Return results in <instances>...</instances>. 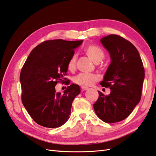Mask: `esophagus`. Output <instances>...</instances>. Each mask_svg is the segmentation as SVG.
Here are the masks:
<instances>
[{
    "label": "esophagus",
    "instance_id": "34e87169",
    "mask_svg": "<svg viewBox=\"0 0 156 156\" xmlns=\"http://www.w3.org/2000/svg\"><path fill=\"white\" fill-rule=\"evenodd\" d=\"M81 88H82V90H83V91L84 90H89V88L87 87H82Z\"/></svg>",
    "mask_w": 156,
    "mask_h": 156
}]
</instances>
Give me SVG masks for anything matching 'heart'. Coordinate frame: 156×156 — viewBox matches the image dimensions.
I'll list each match as a JSON object with an SVG mask.
<instances>
[{"instance_id":"heart-1","label":"heart","mask_w":156,"mask_h":156,"mask_svg":"<svg viewBox=\"0 0 156 156\" xmlns=\"http://www.w3.org/2000/svg\"><path fill=\"white\" fill-rule=\"evenodd\" d=\"M84 51L89 58H91L96 64L101 62L105 58V52L101 47L97 45H89L84 49ZM76 66V56L72 55L69 58L67 64V68L69 71L75 70ZM99 80L98 76L94 74L80 73L76 76L74 78V83L82 87H90L94 82Z\"/></svg>"}]
</instances>
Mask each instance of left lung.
Segmentation results:
<instances>
[{
    "label": "left lung",
    "instance_id": "obj_1",
    "mask_svg": "<svg viewBox=\"0 0 156 156\" xmlns=\"http://www.w3.org/2000/svg\"><path fill=\"white\" fill-rule=\"evenodd\" d=\"M111 59L102 87L110 88V94L98 91L99 97L93 105L95 113L107 123L124 120L141 100L145 70L136 48L127 39L109 35L101 39Z\"/></svg>",
    "mask_w": 156,
    "mask_h": 156
}]
</instances>
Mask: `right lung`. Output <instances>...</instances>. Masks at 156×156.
<instances>
[{"mask_svg": "<svg viewBox=\"0 0 156 156\" xmlns=\"http://www.w3.org/2000/svg\"><path fill=\"white\" fill-rule=\"evenodd\" d=\"M82 41H45L33 49L23 65L20 74L22 102L39 125L59 127L69 118L72 102L80 94V88L72 84L62 94L56 92L55 87L64 81L68 62Z\"/></svg>", "mask_w": 156, "mask_h": 156, "instance_id": "obj_1", "label": "right lung"}]
</instances>
